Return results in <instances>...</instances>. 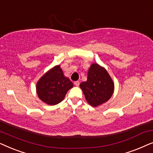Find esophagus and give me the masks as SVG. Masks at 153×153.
<instances>
[{"mask_svg": "<svg viewBox=\"0 0 153 153\" xmlns=\"http://www.w3.org/2000/svg\"><path fill=\"white\" fill-rule=\"evenodd\" d=\"M79 81H74V84L76 85V86H79Z\"/></svg>", "mask_w": 153, "mask_h": 153, "instance_id": "1", "label": "esophagus"}]
</instances>
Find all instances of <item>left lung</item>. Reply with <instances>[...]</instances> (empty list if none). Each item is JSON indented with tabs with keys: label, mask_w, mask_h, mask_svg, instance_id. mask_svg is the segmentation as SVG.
Wrapping results in <instances>:
<instances>
[{
	"label": "left lung",
	"mask_w": 153,
	"mask_h": 153,
	"mask_svg": "<svg viewBox=\"0 0 153 153\" xmlns=\"http://www.w3.org/2000/svg\"><path fill=\"white\" fill-rule=\"evenodd\" d=\"M85 100L92 106H97L107 102L114 93V84L104 68L97 63L91 65L86 81L80 84Z\"/></svg>",
	"instance_id": "8db88e82"
}]
</instances>
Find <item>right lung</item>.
<instances>
[{
    "mask_svg": "<svg viewBox=\"0 0 153 153\" xmlns=\"http://www.w3.org/2000/svg\"><path fill=\"white\" fill-rule=\"evenodd\" d=\"M73 87V83L64 76L60 65L55 66L37 83V93L42 101L49 105H56L65 98L66 93Z\"/></svg>",
    "mask_w": 153,
    "mask_h": 153,
    "instance_id": "1",
    "label": "right lung"
}]
</instances>
